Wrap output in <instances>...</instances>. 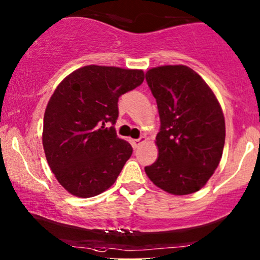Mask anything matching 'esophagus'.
Here are the masks:
<instances>
[{
    "mask_svg": "<svg viewBox=\"0 0 260 260\" xmlns=\"http://www.w3.org/2000/svg\"><path fill=\"white\" fill-rule=\"evenodd\" d=\"M145 141H147V138H145V137H141V138H138V139H132L133 148H135V149H136V148H138L142 143H144Z\"/></svg>",
    "mask_w": 260,
    "mask_h": 260,
    "instance_id": "obj_1",
    "label": "esophagus"
}]
</instances>
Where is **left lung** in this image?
<instances>
[{
	"mask_svg": "<svg viewBox=\"0 0 260 260\" xmlns=\"http://www.w3.org/2000/svg\"><path fill=\"white\" fill-rule=\"evenodd\" d=\"M158 105L159 156L145 167L154 185L173 195H189L217 169L226 138L224 116L205 80L185 65H164L145 74Z\"/></svg>",
	"mask_w": 260,
	"mask_h": 260,
	"instance_id": "left-lung-1",
	"label": "left lung"
}]
</instances>
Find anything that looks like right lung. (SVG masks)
<instances>
[{"mask_svg":"<svg viewBox=\"0 0 260 260\" xmlns=\"http://www.w3.org/2000/svg\"><path fill=\"white\" fill-rule=\"evenodd\" d=\"M143 80V70L87 65L55 88L45 108L43 148L56 180L71 195L92 198L115 184L133 152L116 133L117 104Z\"/></svg>","mask_w":260,"mask_h":260,"instance_id":"add662e5","label":"right lung"}]
</instances>
